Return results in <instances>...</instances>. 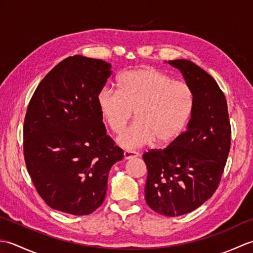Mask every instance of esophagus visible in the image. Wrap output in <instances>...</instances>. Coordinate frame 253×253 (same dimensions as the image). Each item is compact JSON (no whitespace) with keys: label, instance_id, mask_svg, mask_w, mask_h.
<instances>
[{"label":"esophagus","instance_id":"34e87169","mask_svg":"<svg viewBox=\"0 0 253 253\" xmlns=\"http://www.w3.org/2000/svg\"><path fill=\"white\" fill-rule=\"evenodd\" d=\"M138 153L135 151H125L124 152V159L125 160H131V159H135L138 158Z\"/></svg>","mask_w":253,"mask_h":253}]
</instances>
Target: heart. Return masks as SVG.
I'll return each instance as SVG.
<instances>
[{"instance_id":"b5f03b06","label":"heart","mask_w":253,"mask_h":253,"mask_svg":"<svg viewBox=\"0 0 253 253\" xmlns=\"http://www.w3.org/2000/svg\"><path fill=\"white\" fill-rule=\"evenodd\" d=\"M116 87L117 92L102 89L96 101L102 120L114 133L125 129L135 112L136 122L117 139L118 146L124 149L176 140L195 110V94L189 85L174 82L168 74L153 67L123 73Z\"/></svg>"}]
</instances>
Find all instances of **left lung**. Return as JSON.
<instances>
[{
    "label": "left lung",
    "mask_w": 253,
    "mask_h": 253,
    "mask_svg": "<svg viewBox=\"0 0 253 253\" xmlns=\"http://www.w3.org/2000/svg\"><path fill=\"white\" fill-rule=\"evenodd\" d=\"M195 94V110L185 132L163 150L143 154L148 169L144 197L153 211L179 216L213 196L230 148L227 102L217 83L188 60H173Z\"/></svg>",
    "instance_id": "1"
}]
</instances>
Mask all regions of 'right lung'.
Instances as JSON below:
<instances>
[{
	"label": "right lung",
	"instance_id": "add662e5",
	"mask_svg": "<svg viewBox=\"0 0 253 253\" xmlns=\"http://www.w3.org/2000/svg\"><path fill=\"white\" fill-rule=\"evenodd\" d=\"M112 65L82 55L67 57L42 79L24 124L25 162L46 204L88 215L103 203L111 168L123 150L106 135L98 94Z\"/></svg>",
	"mask_w": 253,
	"mask_h": 253
}]
</instances>
